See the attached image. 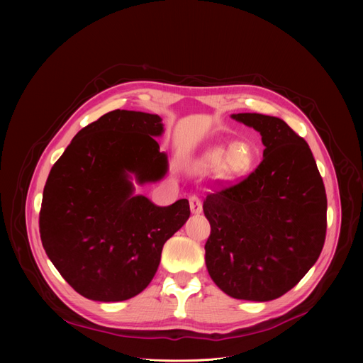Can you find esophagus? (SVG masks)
<instances>
[{"label": "esophagus", "mask_w": 363, "mask_h": 363, "mask_svg": "<svg viewBox=\"0 0 363 363\" xmlns=\"http://www.w3.org/2000/svg\"><path fill=\"white\" fill-rule=\"evenodd\" d=\"M189 207H191V212L196 213V215L203 212V203L197 196L189 197Z\"/></svg>", "instance_id": "1"}]
</instances>
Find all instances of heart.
Masks as SVG:
<instances>
[{"label": "heart", "instance_id": "obj_1", "mask_svg": "<svg viewBox=\"0 0 363 363\" xmlns=\"http://www.w3.org/2000/svg\"><path fill=\"white\" fill-rule=\"evenodd\" d=\"M255 162V151L245 143L235 144L228 150L222 147L207 148L199 159L203 170H222L226 177H241L250 170Z\"/></svg>", "mask_w": 363, "mask_h": 363}]
</instances>
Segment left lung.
Instances as JSON below:
<instances>
[{
    "label": "left lung",
    "instance_id": "1",
    "mask_svg": "<svg viewBox=\"0 0 363 363\" xmlns=\"http://www.w3.org/2000/svg\"><path fill=\"white\" fill-rule=\"evenodd\" d=\"M260 132L263 160L240 184L208 194L204 245L211 278L228 296L269 301L290 291L318 260L327 233V194L312 151L275 116L238 113Z\"/></svg>",
    "mask_w": 363,
    "mask_h": 363
}]
</instances>
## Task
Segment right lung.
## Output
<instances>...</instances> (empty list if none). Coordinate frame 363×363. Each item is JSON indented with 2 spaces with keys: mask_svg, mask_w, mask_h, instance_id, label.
I'll use <instances>...</instances> for the list:
<instances>
[{
  "mask_svg": "<svg viewBox=\"0 0 363 363\" xmlns=\"http://www.w3.org/2000/svg\"><path fill=\"white\" fill-rule=\"evenodd\" d=\"M159 114L114 110L76 133L44 186L40 234L55 269L81 296L122 301L156 275L164 242L189 218L135 194L167 174Z\"/></svg>",
  "mask_w": 363,
  "mask_h": 363,
  "instance_id": "obj_1",
  "label": "right lung"
}]
</instances>
